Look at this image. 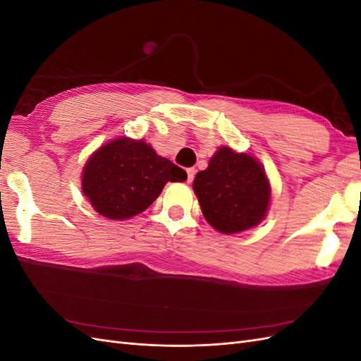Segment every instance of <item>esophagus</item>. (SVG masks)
Listing matches in <instances>:
<instances>
[{
	"label": "esophagus",
	"mask_w": 361,
	"mask_h": 361,
	"mask_svg": "<svg viewBox=\"0 0 361 361\" xmlns=\"http://www.w3.org/2000/svg\"><path fill=\"white\" fill-rule=\"evenodd\" d=\"M187 173H188V179H187V182H188V183H191V182H192V179H194V176H195V169H188V170H187Z\"/></svg>",
	"instance_id": "esophagus-1"
}]
</instances>
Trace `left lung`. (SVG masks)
<instances>
[{
	"label": "left lung",
	"mask_w": 361,
	"mask_h": 361,
	"mask_svg": "<svg viewBox=\"0 0 361 361\" xmlns=\"http://www.w3.org/2000/svg\"><path fill=\"white\" fill-rule=\"evenodd\" d=\"M204 218L227 235L257 226L267 214L269 183L260 164L247 154L221 147L192 183Z\"/></svg>",
	"instance_id": "8db88e82"
}]
</instances>
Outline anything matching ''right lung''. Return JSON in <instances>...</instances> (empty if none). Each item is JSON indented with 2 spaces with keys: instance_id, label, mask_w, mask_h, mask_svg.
Returning <instances> with one entry per match:
<instances>
[{
  "instance_id": "add662e5",
  "label": "right lung",
  "mask_w": 361,
  "mask_h": 361,
  "mask_svg": "<svg viewBox=\"0 0 361 361\" xmlns=\"http://www.w3.org/2000/svg\"><path fill=\"white\" fill-rule=\"evenodd\" d=\"M169 180H187V173L157 155L143 140L123 137L87 161L82 192L96 212L110 220H126L146 211Z\"/></svg>"
}]
</instances>
